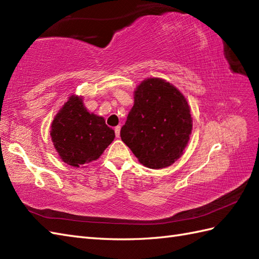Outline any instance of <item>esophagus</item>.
<instances>
[{
  "instance_id": "esophagus-1",
  "label": "esophagus",
  "mask_w": 259,
  "mask_h": 259,
  "mask_svg": "<svg viewBox=\"0 0 259 259\" xmlns=\"http://www.w3.org/2000/svg\"><path fill=\"white\" fill-rule=\"evenodd\" d=\"M120 129H121V126L120 125H117L114 128V133H115V137H119L120 136Z\"/></svg>"
}]
</instances>
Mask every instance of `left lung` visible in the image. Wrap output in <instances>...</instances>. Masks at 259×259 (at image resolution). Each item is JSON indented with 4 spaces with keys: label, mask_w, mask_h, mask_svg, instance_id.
<instances>
[{
    "label": "left lung",
    "mask_w": 259,
    "mask_h": 259,
    "mask_svg": "<svg viewBox=\"0 0 259 259\" xmlns=\"http://www.w3.org/2000/svg\"><path fill=\"white\" fill-rule=\"evenodd\" d=\"M192 120L188 102L169 82L147 79L135 91V103L120 131L121 140L140 163L166 168L183 155Z\"/></svg>",
    "instance_id": "8db88e82"
}]
</instances>
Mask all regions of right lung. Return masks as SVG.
<instances>
[{
	"mask_svg": "<svg viewBox=\"0 0 259 259\" xmlns=\"http://www.w3.org/2000/svg\"><path fill=\"white\" fill-rule=\"evenodd\" d=\"M51 138L62 160L83 166L102 155L114 139V131L102 117L88 112L80 97H70L54 118Z\"/></svg>",
	"mask_w": 259,
	"mask_h": 259,
	"instance_id": "right-lung-1",
	"label": "right lung"
}]
</instances>
